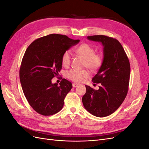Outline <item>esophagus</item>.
<instances>
[{"label": "esophagus", "instance_id": "34e87169", "mask_svg": "<svg viewBox=\"0 0 149 149\" xmlns=\"http://www.w3.org/2000/svg\"><path fill=\"white\" fill-rule=\"evenodd\" d=\"M78 85H79V84H78V83H73V88H76V87L78 86Z\"/></svg>", "mask_w": 149, "mask_h": 149}]
</instances>
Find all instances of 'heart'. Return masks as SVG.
Masks as SVG:
<instances>
[{
    "mask_svg": "<svg viewBox=\"0 0 149 149\" xmlns=\"http://www.w3.org/2000/svg\"><path fill=\"white\" fill-rule=\"evenodd\" d=\"M76 52L84 58V66L92 71L98 70L102 64L103 57L100 53H94V48L89 43H82L76 48ZM71 52L67 49L61 56L62 65L68 67L71 63ZM67 78L74 82H81L89 76V71L86 70H78L73 68L66 71Z\"/></svg>",
    "mask_w": 149,
    "mask_h": 149,
    "instance_id": "heart-1",
    "label": "heart"
}]
</instances>
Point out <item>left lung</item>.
<instances>
[{"label": "left lung", "instance_id": "1", "mask_svg": "<svg viewBox=\"0 0 149 149\" xmlns=\"http://www.w3.org/2000/svg\"><path fill=\"white\" fill-rule=\"evenodd\" d=\"M88 38L101 42L104 46V60L97 73L92 79L101 83L96 90L86 85L83 96V106L96 117L112 114L123 102L127 96L130 79L129 58L118 40L106 35L88 36Z\"/></svg>", "mask_w": 149, "mask_h": 149}]
</instances>
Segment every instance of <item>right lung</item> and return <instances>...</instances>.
Returning a JSON list of instances; mask_svg holds the SVG:
<instances>
[{
  "label": "right lung",
  "mask_w": 149,
  "mask_h": 149,
  "mask_svg": "<svg viewBox=\"0 0 149 149\" xmlns=\"http://www.w3.org/2000/svg\"><path fill=\"white\" fill-rule=\"evenodd\" d=\"M79 42L51 34L34 40L26 49L20 68V83L26 100L38 114L51 116L63 107L73 86L65 78L60 85L52 84V79L62 68L63 53Z\"/></svg>",
  "instance_id": "1"
}]
</instances>
